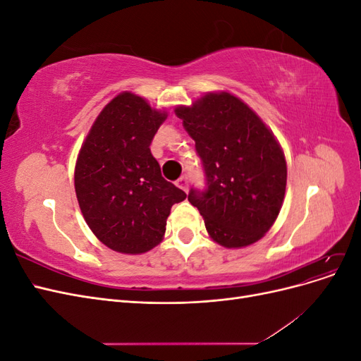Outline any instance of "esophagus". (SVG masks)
<instances>
[{"mask_svg": "<svg viewBox=\"0 0 361 361\" xmlns=\"http://www.w3.org/2000/svg\"><path fill=\"white\" fill-rule=\"evenodd\" d=\"M176 185H178V187H179L180 190H183V191H188L190 180H188V176H187V174H183V176H180V178L176 180Z\"/></svg>", "mask_w": 361, "mask_h": 361, "instance_id": "1", "label": "esophagus"}]
</instances>
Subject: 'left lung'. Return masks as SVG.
I'll return each mask as SVG.
<instances>
[{"label": "left lung", "mask_w": 361, "mask_h": 361, "mask_svg": "<svg viewBox=\"0 0 361 361\" xmlns=\"http://www.w3.org/2000/svg\"><path fill=\"white\" fill-rule=\"evenodd\" d=\"M176 116L202 161L204 188H191L188 200L207 233L227 248L259 241L286 191V161L274 135L248 105L224 92L178 106Z\"/></svg>", "instance_id": "8db88e82"}]
</instances>
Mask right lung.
<instances>
[{
  "instance_id": "1",
  "label": "right lung",
  "mask_w": 361,
  "mask_h": 361,
  "mask_svg": "<svg viewBox=\"0 0 361 361\" xmlns=\"http://www.w3.org/2000/svg\"><path fill=\"white\" fill-rule=\"evenodd\" d=\"M167 114L122 93L97 116L75 167V191L92 232L114 251L138 255L166 233L174 203L187 194L162 178L150 145Z\"/></svg>"
}]
</instances>
